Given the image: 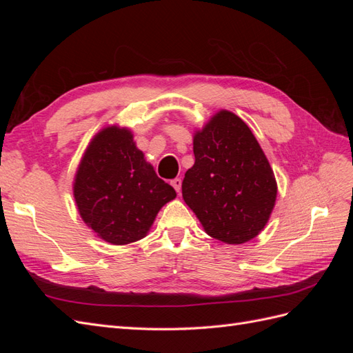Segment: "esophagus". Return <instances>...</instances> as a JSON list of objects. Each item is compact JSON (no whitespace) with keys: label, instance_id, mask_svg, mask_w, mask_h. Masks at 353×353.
I'll return each instance as SVG.
<instances>
[{"label":"esophagus","instance_id":"esophagus-1","mask_svg":"<svg viewBox=\"0 0 353 353\" xmlns=\"http://www.w3.org/2000/svg\"><path fill=\"white\" fill-rule=\"evenodd\" d=\"M170 184H172V187L176 190V193H181V185H183V179L175 178V179L170 181Z\"/></svg>","mask_w":353,"mask_h":353}]
</instances>
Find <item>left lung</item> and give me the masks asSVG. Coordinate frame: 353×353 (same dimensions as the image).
Returning a JSON list of instances; mask_svg holds the SVG:
<instances>
[{"label": "left lung", "instance_id": "obj_1", "mask_svg": "<svg viewBox=\"0 0 353 353\" xmlns=\"http://www.w3.org/2000/svg\"><path fill=\"white\" fill-rule=\"evenodd\" d=\"M193 152L183 197L208 236L227 244L259 236L275 206L276 181L250 128L222 109L194 131Z\"/></svg>", "mask_w": 353, "mask_h": 353}]
</instances>
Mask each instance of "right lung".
Segmentation results:
<instances>
[{
  "mask_svg": "<svg viewBox=\"0 0 353 353\" xmlns=\"http://www.w3.org/2000/svg\"><path fill=\"white\" fill-rule=\"evenodd\" d=\"M82 221L114 245L141 240L159 210L176 197L137 147L126 126L109 125L92 137L73 179Z\"/></svg>",
  "mask_w": 353,
  "mask_h": 353,
  "instance_id": "add662e5",
  "label": "right lung"
}]
</instances>
